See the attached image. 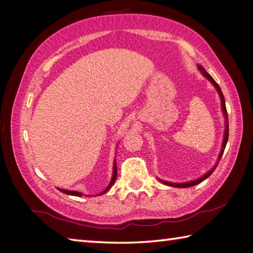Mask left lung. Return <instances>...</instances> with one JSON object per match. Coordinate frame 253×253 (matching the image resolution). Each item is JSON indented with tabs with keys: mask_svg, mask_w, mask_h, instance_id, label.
Listing matches in <instances>:
<instances>
[{
	"mask_svg": "<svg viewBox=\"0 0 253 253\" xmlns=\"http://www.w3.org/2000/svg\"><path fill=\"white\" fill-rule=\"evenodd\" d=\"M198 70L200 71L201 74H203L207 80H208L211 84L213 85V87L215 89H217L218 94H219V97H220V100H221V111H222V114L224 116V131H223V140H222V145H221V150H220L219 153V156H218V160L217 163H215L214 166L210 169V170L208 172H206L204 176L199 177L198 179H195V180H190V181H187V182H170V181H166V180H163V179H159L160 182L165 183V185L167 186H170V187H174V188H187V187H191V186H195V185H198V183H200L201 181H204L205 179L208 178L211 173L213 172V170L215 169V167L218 166V164L220 162V159H221L222 155H223V151H224V148H226V145H227V141H228V137H229V124H228V114H227V108H226V102H224V97H223V94L221 89H220L219 85L217 84V83L214 82V80L211 77L208 73H207V71L205 70V68L201 66V65H198Z\"/></svg>",
	"mask_w": 253,
	"mask_h": 253,
	"instance_id": "8db88e82",
	"label": "left lung"
}]
</instances>
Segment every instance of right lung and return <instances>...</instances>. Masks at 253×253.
<instances>
[{
    "mask_svg": "<svg viewBox=\"0 0 253 253\" xmlns=\"http://www.w3.org/2000/svg\"><path fill=\"white\" fill-rule=\"evenodd\" d=\"M116 178H117V166H116V160H114V164H113V176H112V179H111V182H109V185L107 186V188L105 190H103L100 194H98L97 196H100V195H104L105 192H107L109 189H111L112 186L115 183V181H116ZM57 189L59 191H62L63 194H66V195H71V196H77V197H82L83 194L82 192H79V191H73V190H67V189H61V188H57ZM88 197V196H87Z\"/></svg>",
    "mask_w": 253,
    "mask_h": 253,
    "instance_id": "right-lung-1",
    "label": "right lung"
}]
</instances>
